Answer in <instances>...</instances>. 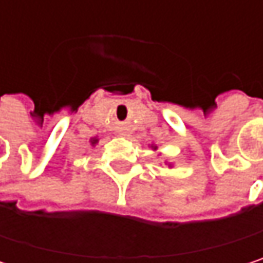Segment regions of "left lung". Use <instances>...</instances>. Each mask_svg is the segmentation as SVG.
I'll list each match as a JSON object with an SVG mask.
<instances>
[{
    "mask_svg": "<svg viewBox=\"0 0 263 263\" xmlns=\"http://www.w3.org/2000/svg\"><path fill=\"white\" fill-rule=\"evenodd\" d=\"M152 149H154V151H155V149H157V146H152Z\"/></svg>",
    "mask_w": 263,
    "mask_h": 263,
    "instance_id": "8db88e82",
    "label": "left lung"
}]
</instances>
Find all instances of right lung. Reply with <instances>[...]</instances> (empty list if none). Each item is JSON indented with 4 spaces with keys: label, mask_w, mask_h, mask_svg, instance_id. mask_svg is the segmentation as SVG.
Masks as SVG:
<instances>
[{
    "label": "right lung",
    "mask_w": 263,
    "mask_h": 263,
    "mask_svg": "<svg viewBox=\"0 0 263 263\" xmlns=\"http://www.w3.org/2000/svg\"><path fill=\"white\" fill-rule=\"evenodd\" d=\"M97 141H99V140H97V138H91V144H92V146H94V144H96V143H97Z\"/></svg>",
    "instance_id": "right-lung-1"
}]
</instances>
